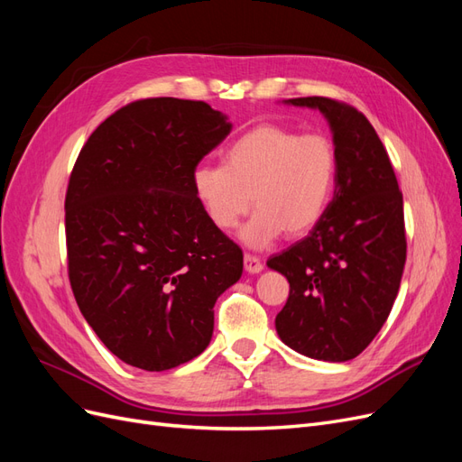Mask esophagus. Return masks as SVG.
Wrapping results in <instances>:
<instances>
[{
    "label": "esophagus",
    "mask_w": 462,
    "mask_h": 462,
    "mask_svg": "<svg viewBox=\"0 0 462 462\" xmlns=\"http://www.w3.org/2000/svg\"><path fill=\"white\" fill-rule=\"evenodd\" d=\"M245 270H246L248 273H258V272L263 270V263H262V260H260L258 256L246 253V254H245Z\"/></svg>",
    "instance_id": "34e87169"
}]
</instances>
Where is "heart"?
<instances>
[{"mask_svg":"<svg viewBox=\"0 0 462 462\" xmlns=\"http://www.w3.org/2000/svg\"><path fill=\"white\" fill-rule=\"evenodd\" d=\"M223 163H202L192 173L194 192L209 223L231 231L253 208L243 231L246 245L262 248L285 231L309 233L324 217L337 183V152L331 138L300 134L282 125H258L227 146Z\"/></svg>","mask_w":462,"mask_h":462,"instance_id":"b5f03b06","label":"heart"}]
</instances>
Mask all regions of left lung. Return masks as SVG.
I'll return each mask as SVG.
<instances>
[{"label": "left lung", "mask_w": 462, "mask_h": 462, "mask_svg": "<svg viewBox=\"0 0 462 462\" xmlns=\"http://www.w3.org/2000/svg\"><path fill=\"white\" fill-rule=\"evenodd\" d=\"M289 104L328 117L337 183L309 236L268 260L289 282L275 329L304 356L345 362L374 341L397 299L407 260L402 192L383 143L356 107L324 96Z\"/></svg>", "instance_id": "obj_1"}]
</instances>
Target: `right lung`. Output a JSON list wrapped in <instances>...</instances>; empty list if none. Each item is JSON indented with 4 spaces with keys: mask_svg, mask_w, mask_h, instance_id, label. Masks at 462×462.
I'll use <instances>...</instances> for the list:
<instances>
[{
    "mask_svg": "<svg viewBox=\"0 0 462 462\" xmlns=\"http://www.w3.org/2000/svg\"><path fill=\"white\" fill-rule=\"evenodd\" d=\"M231 125L199 100L146 97L82 146L65 194L67 273L79 309L127 365L163 372L212 339L214 304L243 250L209 223L192 173Z\"/></svg>",
    "mask_w": 462,
    "mask_h": 462,
    "instance_id": "add662e5",
    "label": "right lung"
}]
</instances>
